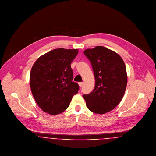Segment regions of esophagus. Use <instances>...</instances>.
Returning a JSON list of instances; mask_svg holds the SVG:
<instances>
[{
    "label": "esophagus",
    "mask_w": 156,
    "mask_h": 156,
    "mask_svg": "<svg viewBox=\"0 0 156 156\" xmlns=\"http://www.w3.org/2000/svg\"><path fill=\"white\" fill-rule=\"evenodd\" d=\"M83 85V82H80V83H79V85L80 87H82Z\"/></svg>",
    "instance_id": "34e87169"
}]
</instances>
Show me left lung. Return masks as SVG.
<instances>
[{
    "label": "left lung",
    "mask_w": 156,
    "mask_h": 156,
    "mask_svg": "<svg viewBox=\"0 0 156 156\" xmlns=\"http://www.w3.org/2000/svg\"><path fill=\"white\" fill-rule=\"evenodd\" d=\"M93 69L95 87L83 95L89 111L104 114L113 110L121 101L126 89L127 75L126 65L116 52L103 46L84 51Z\"/></svg>",
    "instance_id": "left-lung-1"
}]
</instances>
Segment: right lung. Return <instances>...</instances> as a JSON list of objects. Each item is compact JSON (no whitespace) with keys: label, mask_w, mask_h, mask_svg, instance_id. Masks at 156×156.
Returning <instances> with one entry per match:
<instances>
[{"label":"right lung","mask_w":156,"mask_h":156,"mask_svg":"<svg viewBox=\"0 0 156 156\" xmlns=\"http://www.w3.org/2000/svg\"><path fill=\"white\" fill-rule=\"evenodd\" d=\"M78 49L56 48L40 56L32 67L30 87L34 98L43 111L56 115L66 111L79 85L73 82L71 64Z\"/></svg>","instance_id":"right-lung-1"}]
</instances>
